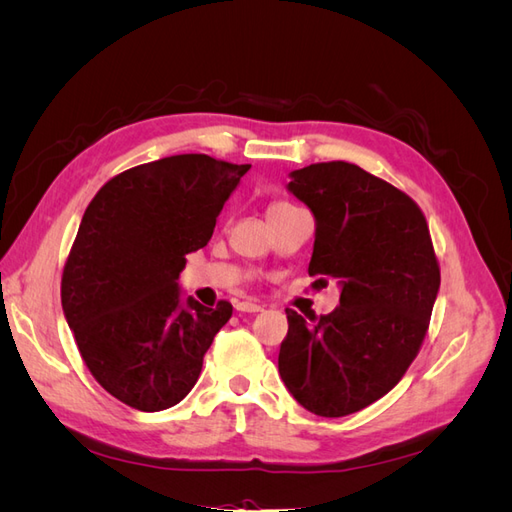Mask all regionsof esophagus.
<instances>
[{"label": "esophagus", "mask_w": 512, "mask_h": 512, "mask_svg": "<svg viewBox=\"0 0 512 512\" xmlns=\"http://www.w3.org/2000/svg\"><path fill=\"white\" fill-rule=\"evenodd\" d=\"M237 309H239V312H245V314H258V312H262V305H258L254 301H241L237 305Z\"/></svg>", "instance_id": "1"}]
</instances>
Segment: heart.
Returning a JSON list of instances; mask_svg holds the SVG:
<instances>
[{
	"label": "heart",
	"instance_id": "1",
	"mask_svg": "<svg viewBox=\"0 0 512 512\" xmlns=\"http://www.w3.org/2000/svg\"><path fill=\"white\" fill-rule=\"evenodd\" d=\"M284 205H288V203H277V205H273V207H284Z\"/></svg>",
	"mask_w": 512,
	"mask_h": 512
}]
</instances>
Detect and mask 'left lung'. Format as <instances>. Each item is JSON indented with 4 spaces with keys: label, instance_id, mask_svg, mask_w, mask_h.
<instances>
[{
    "label": "left lung",
    "instance_id": "8db88e82",
    "mask_svg": "<svg viewBox=\"0 0 512 512\" xmlns=\"http://www.w3.org/2000/svg\"><path fill=\"white\" fill-rule=\"evenodd\" d=\"M288 190L316 218L309 275L342 284L327 316L288 314L280 376L318 416L374 404L404 378L429 329L440 265L425 215L395 185L350 162H318L290 175Z\"/></svg>",
    "mask_w": 512,
    "mask_h": 512
}]
</instances>
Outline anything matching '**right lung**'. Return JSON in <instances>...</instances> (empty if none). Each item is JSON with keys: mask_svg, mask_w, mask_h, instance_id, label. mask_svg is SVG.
I'll list each match as a JSON object with an SVG mask.
<instances>
[{"mask_svg": "<svg viewBox=\"0 0 512 512\" xmlns=\"http://www.w3.org/2000/svg\"><path fill=\"white\" fill-rule=\"evenodd\" d=\"M250 164L183 153L123 170L85 209L61 273V307L91 376L160 412L192 391L232 305H181L185 254L205 247Z\"/></svg>", "mask_w": 512, "mask_h": 512, "instance_id": "right-lung-1", "label": "right lung"}]
</instances>
